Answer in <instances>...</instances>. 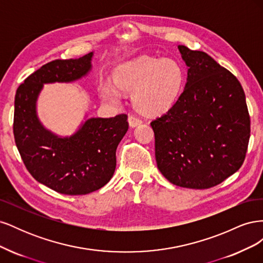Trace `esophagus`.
Masks as SVG:
<instances>
[{
    "instance_id": "1",
    "label": "esophagus",
    "mask_w": 263,
    "mask_h": 263,
    "mask_svg": "<svg viewBox=\"0 0 263 263\" xmlns=\"http://www.w3.org/2000/svg\"><path fill=\"white\" fill-rule=\"evenodd\" d=\"M128 122H129L130 127H136L137 125L141 124L142 119L139 116H137L136 114H130L128 117Z\"/></svg>"
}]
</instances>
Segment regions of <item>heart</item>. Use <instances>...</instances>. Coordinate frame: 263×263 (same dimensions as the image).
<instances>
[{
    "label": "heart",
    "instance_id": "b5f03b06",
    "mask_svg": "<svg viewBox=\"0 0 263 263\" xmlns=\"http://www.w3.org/2000/svg\"><path fill=\"white\" fill-rule=\"evenodd\" d=\"M115 82L119 90L132 91L134 104L145 113H156L169 107L183 84V71L179 63L169 59L141 55L125 62L115 71ZM116 86L106 83L102 95L110 103L119 101Z\"/></svg>",
    "mask_w": 263,
    "mask_h": 263
}]
</instances>
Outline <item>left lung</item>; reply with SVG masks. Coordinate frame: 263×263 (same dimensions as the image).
<instances>
[{"label":"left lung","mask_w":263,"mask_h":263,"mask_svg":"<svg viewBox=\"0 0 263 263\" xmlns=\"http://www.w3.org/2000/svg\"><path fill=\"white\" fill-rule=\"evenodd\" d=\"M187 66L184 90L150 123L158 169L172 184L205 190L242 165L250 116L238 79L203 51L179 46Z\"/></svg>","instance_id":"left-lung-1"}]
</instances>
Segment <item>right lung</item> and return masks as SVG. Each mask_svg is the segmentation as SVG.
Wrapping results in <instances>:
<instances>
[{"instance_id":"right-lung-1","label":"right lung","mask_w":263,"mask_h":263,"mask_svg":"<svg viewBox=\"0 0 263 263\" xmlns=\"http://www.w3.org/2000/svg\"><path fill=\"white\" fill-rule=\"evenodd\" d=\"M92 55L46 63L15 94L13 133L22 160L36 181L61 194L84 195L104 186L116 168V148L128 130L126 114L89 118L69 138L57 137L38 121L36 100L43 84L78 80L89 72Z\"/></svg>"}]
</instances>
